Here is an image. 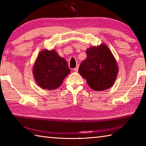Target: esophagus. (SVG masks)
<instances>
[{
  "mask_svg": "<svg viewBox=\"0 0 146 146\" xmlns=\"http://www.w3.org/2000/svg\"><path fill=\"white\" fill-rule=\"evenodd\" d=\"M78 69H79V65H77V66H76V67L74 68V71H76V72H78Z\"/></svg>",
  "mask_w": 146,
  "mask_h": 146,
  "instance_id": "esophagus-1",
  "label": "esophagus"
}]
</instances>
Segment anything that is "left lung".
<instances>
[{"mask_svg": "<svg viewBox=\"0 0 146 146\" xmlns=\"http://www.w3.org/2000/svg\"><path fill=\"white\" fill-rule=\"evenodd\" d=\"M86 53V58L79 66V74L93 90L99 92L110 88L116 79L118 67L109 48L102 44L88 48Z\"/></svg>", "mask_w": 146, "mask_h": 146, "instance_id": "obj_1", "label": "left lung"}]
</instances>
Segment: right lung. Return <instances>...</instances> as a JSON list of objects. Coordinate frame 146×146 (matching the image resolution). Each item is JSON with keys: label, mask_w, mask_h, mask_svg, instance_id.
<instances>
[{"label": "right lung", "mask_w": 146, "mask_h": 146, "mask_svg": "<svg viewBox=\"0 0 146 146\" xmlns=\"http://www.w3.org/2000/svg\"><path fill=\"white\" fill-rule=\"evenodd\" d=\"M70 72L66 60L54 50L41 51L33 68L35 81L42 89L55 90Z\"/></svg>", "instance_id": "1"}]
</instances>
